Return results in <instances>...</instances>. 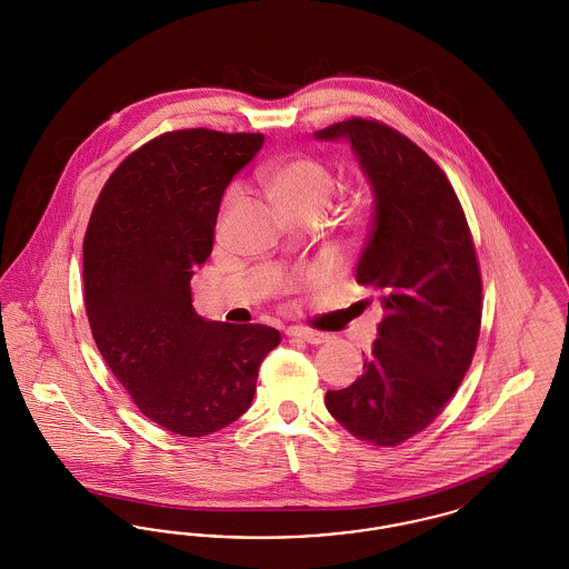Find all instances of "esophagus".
I'll list each match as a JSON object with an SVG mask.
<instances>
[{
  "label": "esophagus",
  "mask_w": 569,
  "mask_h": 569,
  "mask_svg": "<svg viewBox=\"0 0 569 569\" xmlns=\"http://www.w3.org/2000/svg\"><path fill=\"white\" fill-rule=\"evenodd\" d=\"M288 337L298 339V341H305V343H311V346H320L328 341V335L320 332V330H311V328H288Z\"/></svg>",
  "instance_id": "34e87169"
}]
</instances>
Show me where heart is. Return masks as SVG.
Instances as JSON below:
<instances>
[{
	"label": "heart",
	"mask_w": 569,
	"mask_h": 569,
	"mask_svg": "<svg viewBox=\"0 0 569 569\" xmlns=\"http://www.w3.org/2000/svg\"><path fill=\"white\" fill-rule=\"evenodd\" d=\"M260 186L283 219L318 217L339 190V179L330 163L313 156H288L260 170ZM230 198V196H228ZM353 221H360L353 209Z\"/></svg>",
	"instance_id": "obj_1"
}]
</instances>
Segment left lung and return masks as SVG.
Returning a JSON list of instances; mask_svg holds the SVG:
<instances>
[{"label": "left lung", "instance_id": "8db88e82", "mask_svg": "<svg viewBox=\"0 0 569 569\" xmlns=\"http://www.w3.org/2000/svg\"><path fill=\"white\" fill-rule=\"evenodd\" d=\"M316 136L348 138L371 181L376 219L356 281L383 302L362 376L328 390L326 409L360 441L392 448L433 422L471 367L482 325L476 244L446 172L406 134L352 117Z\"/></svg>", "mask_w": 569, "mask_h": 569}]
</instances>
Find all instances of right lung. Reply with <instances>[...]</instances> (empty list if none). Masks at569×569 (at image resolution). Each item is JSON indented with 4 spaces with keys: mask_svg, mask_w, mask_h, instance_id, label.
Listing matches in <instances>:
<instances>
[{
    "mask_svg": "<svg viewBox=\"0 0 569 569\" xmlns=\"http://www.w3.org/2000/svg\"><path fill=\"white\" fill-rule=\"evenodd\" d=\"M262 142L163 132L117 166L89 217L82 288L93 341L134 406L170 433L202 437L241 418L281 341L271 326L207 322L191 305L223 190Z\"/></svg>",
    "mask_w": 569,
    "mask_h": 569,
    "instance_id": "obj_1",
    "label": "right lung"
}]
</instances>
